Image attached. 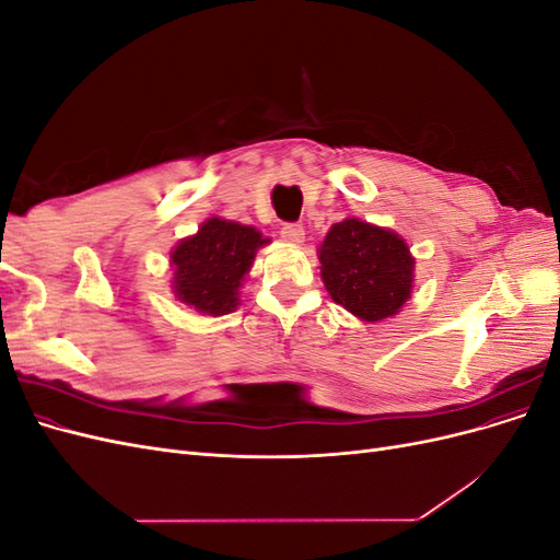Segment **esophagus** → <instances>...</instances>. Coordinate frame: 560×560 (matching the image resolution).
I'll list each match as a JSON object with an SVG mask.
<instances>
[{
	"label": "esophagus",
	"mask_w": 560,
	"mask_h": 560,
	"mask_svg": "<svg viewBox=\"0 0 560 560\" xmlns=\"http://www.w3.org/2000/svg\"><path fill=\"white\" fill-rule=\"evenodd\" d=\"M280 235H282V238H284L287 243L301 245L303 241H306V229H303L301 224H284L282 231H280Z\"/></svg>",
	"instance_id": "esophagus-1"
}]
</instances>
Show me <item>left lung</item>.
<instances>
[{"mask_svg":"<svg viewBox=\"0 0 560 560\" xmlns=\"http://www.w3.org/2000/svg\"><path fill=\"white\" fill-rule=\"evenodd\" d=\"M317 252L331 301L362 322L395 317L411 299L416 257L399 233L346 217Z\"/></svg>","mask_w":560,"mask_h":560,"instance_id":"left-lung-1","label":"left lung"}]
</instances>
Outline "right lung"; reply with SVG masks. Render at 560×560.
Returning a JSON list of instances; mask_svg holds the SVG:
<instances>
[{"label": "right lung", "instance_id": "add662e5", "mask_svg": "<svg viewBox=\"0 0 560 560\" xmlns=\"http://www.w3.org/2000/svg\"><path fill=\"white\" fill-rule=\"evenodd\" d=\"M259 229L210 217L171 252V290L200 315H229L241 306V287L259 247L268 245Z\"/></svg>", "mask_w": 560, "mask_h": 560}]
</instances>
